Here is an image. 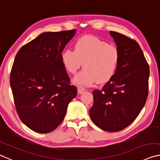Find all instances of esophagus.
<instances>
[{
  "label": "esophagus",
  "mask_w": 160,
  "mask_h": 160,
  "mask_svg": "<svg viewBox=\"0 0 160 160\" xmlns=\"http://www.w3.org/2000/svg\"><path fill=\"white\" fill-rule=\"evenodd\" d=\"M85 91V89L82 88V87H78V94H82Z\"/></svg>",
  "instance_id": "34e87169"
}]
</instances>
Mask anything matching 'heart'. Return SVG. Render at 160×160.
<instances>
[{
  "mask_svg": "<svg viewBox=\"0 0 160 160\" xmlns=\"http://www.w3.org/2000/svg\"><path fill=\"white\" fill-rule=\"evenodd\" d=\"M62 64L68 72L75 74L73 78L78 85L92 86L97 82H109L117 71L120 53L117 48L96 37L85 35L78 39L75 50L66 48L61 53Z\"/></svg>",
  "mask_w": 160,
  "mask_h": 160,
  "instance_id": "b5f03b06",
  "label": "heart"
}]
</instances>
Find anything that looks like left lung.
<instances>
[{"label":"left lung","mask_w":160,"mask_h":160,"mask_svg":"<svg viewBox=\"0 0 160 160\" xmlns=\"http://www.w3.org/2000/svg\"><path fill=\"white\" fill-rule=\"evenodd\" d=\"M120 53L116 74L101 90H94L90 116L95 124L108 132L128 126L139 115L148 94L150 69L139 44L122 34L110 31Z\"/></svg>","instance_id":"1"}]
</instances>
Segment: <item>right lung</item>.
I'll return each mask as SVG.
<instances>
[{
	"mask_svg": "<svg viewBox=\"0 0 160 160\" xmlns=\"http://www.w3.org/2000/svg\"><path fill=\"white\" fill-rule=\"evenodd\" d=\"M75 32H44L15 56L10 78L15 108L22 123L37 132L47 133L57 128L77 94L61 60Z\"/></svg>",
	"mask_w": 160,
	"mask_h": 160,
	"instance_id": "1",
	"label": "right lung"
}]
</instances>
